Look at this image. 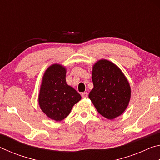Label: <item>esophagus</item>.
<instances>
[{
    "mask_svg": "<svg viewBox=\"0 0 160 160\" xmlns=\"http://www.w3.org/2000/svg\"><path fill=\"white\" fill-rule=\"evenodd\" d=\"M81 96H82V98H87L88 97V92H82L81 94Z\"/></svg>",
    "mask_w": 160,
    "mask_h": 160,
    "instance_id": "esophagus-1",
    "label": "esophagus"
}]
</instances>
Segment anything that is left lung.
<instances>
[{"label": "left lung", "mask_w": 160, "mask_h": 160, "mask_svg": "<svg viewBox=\"0 0 160 160\" xmlns=\"http://www.w3.org/2000/svg\"><path fill=\"white\" fill-rule=\"evenodd\" d=\"M94 88L89 97L100 114L113 119L122 114L131 98V87L121 70L112 62L100 60L92 69Z\"/></svg>", "instance_id": "8db88e82"}]
</instances>
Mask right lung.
<instances>
[{
    "instance_id": "add662e5",
    "label": "right lung",
    "mask_w": 160,
    "mask_h": 160,
    "mask_svg": "<svg viewBox=\"0 0 160 160\" xmlns=\"http://www.w3.org/2000/svg\"><path fill=\"white\" fill-rule=\"evenodd\" d=\"M66 72V68L61 65L48 67L40 89V108L48 117L56 121L66 118L74 104L81 99L80 94L67 85Z\"/></svg>"
}]
</instances>
